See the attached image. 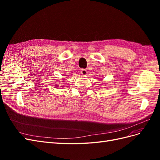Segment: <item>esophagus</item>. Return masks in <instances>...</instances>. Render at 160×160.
<instances>
[{"mask_svg":"<svg viewBox=\"0 0 160 160\" xmlns=\"http://www.w3.org/2000/svg\"><path fill=\"white\" fill-rule=\"evenodd\" d=\"M81 74L83 75H88V71H87L86 69H81Z\"/></svg>","mask_w":160,"mask_h":160,"instance_id":"esophagus-1","label":"esophagus"}]
</instances>
